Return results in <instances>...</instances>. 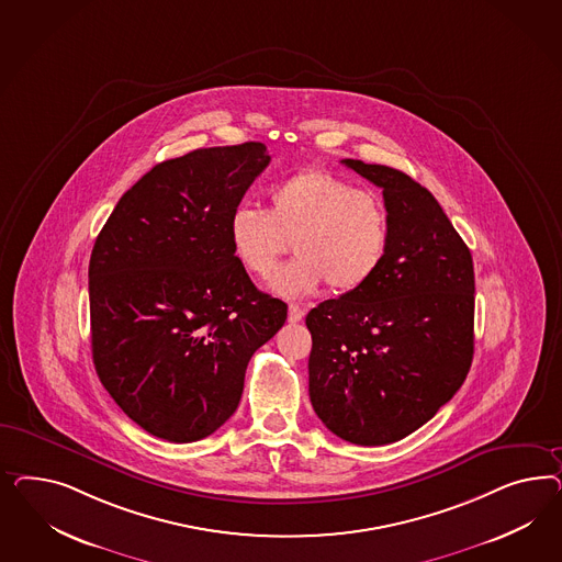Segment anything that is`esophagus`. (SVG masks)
<instances>
[{
    "label": "esophagus",
    "mask_w": 562,
    "mask_h": 562,
    "mask_svg": "<svg viewBox=\"0 0 562 562\" xmlns=\"http://www.w3.org/2000/svg\"><path fill=\"white\" fill-rule=\"evenodd\" d=\"M305 317V308L296 305V303H290L289 305V322L290 324H299L301 319Z\"/></svg>",
    "instance_id": "esophagus-1"
}]
</instances>
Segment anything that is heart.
Returning <instances> with one entry per match:
<instances>
[{"label": "heart", "mask_w": 562, "mask_h": 562, "mask_svg": "<svg viewBox=\"0 0 562 562\" xmlns=\"http://www.w3.org/2000/svg\"><path fill=\"white\" fill-rule=\"evenodd\" d=\"M289 240L299 257L273 273V292L296 299L325 282L331 292H355L385 261L387 210L371 191L327 170L306 169L273 186L268 212L240 205L228 218L233 256L257 278L272 273Z\"/></svg>", "instance_id": "1"}]
</instances>
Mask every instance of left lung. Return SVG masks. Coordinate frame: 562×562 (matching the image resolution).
I'll return each mask as SVG.
<instances>
[{"mask_svg": "<svg viewBox=\"0 0 562 562\" xmlns=\"http://www.w3.org/2000/svg\"><path fill=\"white\" fill-rule=\"evenodd\" d=\"M341 162L383 189L390 247L371 282L308 311V395L344 441L387 445L428 423L465 381L474 263L428 189L392 167Z\"/></svg>", "mask_w": 562, "mask_h": 562, "instance_id": "obj_1", "label": "left lung"}]
</instances>
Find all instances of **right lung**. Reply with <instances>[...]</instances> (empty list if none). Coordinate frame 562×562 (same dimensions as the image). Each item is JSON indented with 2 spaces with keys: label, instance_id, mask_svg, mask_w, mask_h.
I'll return each mask as SVG.
<instances>
[{
  "label": "right lung",
  "instance_id": "right-lung-1",
  "mask_svg": "<svg viewBox=\"0 0 562 562\" xmlns=\"http://www.w3.org/2000/svg\"><path fill=\"white\" fill-rule=\"evenodd\" d=\"M270 165L261 142L165 160L123 193L88 266L92 360L136 425L200 441L237 409L247 364L286 322L228 243V218Z\"/></svg>",
  "mask_w": 562,
  "mask_h": 562
}]
</instances>
